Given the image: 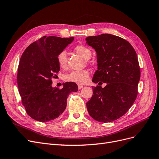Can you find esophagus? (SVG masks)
Returning <instances> with one entry per match:
<instances>
[{
	"label": "esophagus",
	"mask_w": 159,
	"mask_h": 159,
	"mask_svg": "<svg viewBox=\"0 0 159 159\" xmlns=\"http://www.w3.org/2000/svg\"><path fill=\"white\" fill-rule=\"evenodd\" d=\"M82 88H83V84H78V89H81Z\"/></svg>",
	"instance_id": "1"
}]
</instances>
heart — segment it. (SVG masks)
<instances>
[{
	"label": "heart",
	"instance_id": "b5f03b06",
	"mask_svg": "<svg viewBox=\"0 0 159 159\" xmlns=\"http://www.w3.org/2000/svg\"><path fill=\"white\" fill-rule=\"evenodd\" d=\"M74 50L83 58L88 60L92 56L91 50L86 46L79 44L74 47ZM57 62L61 68L66 69L67 67V56L66 50H61L56 57ZM89 71L86 69L81 70H74L65 75L64 79L68 82H73L79 84L86 83L89 79Z\"/></svg>",
	"mask_w": 159,
	"mask_h": 159
}]
</instances>
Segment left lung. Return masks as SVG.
Returning a JSON list of instances; mask_svg holds the SVG:
<instances>
[{
	"mask_svg": "<svg viewBox=\"0 0 159 159\" xmlns=\"http://www.w3.org/2000/svg\"><path fill=\"white\" fill-rule=\"evenodd\" d=\"M86 43L97 53L98 70L92 81L102 84L92 87L93 95L86 103L92 118L112 122L124 115L138 96L140 68L136 52L127 40L111 34L86 37Z\"/></svg>",
	"mask_w": 159,
	"mask_h": 159,
	"instance_id": "8db88e82",
	"label": "left lung"
}]
</instances>
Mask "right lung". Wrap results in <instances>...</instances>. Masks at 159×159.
I'll use <instances>...</instances> for the list:
<instances>
[{
	"label": "right lung",
	"mask_w": 159,
	"mask_h": 159,
	"mask_svg": "<svg viewBox=\"0 0 159 159\" xmlns=\"http://www.w3.org/2000/svg\"><path fill=\"white\" fill-rule=\"evenodd\" d=\"M67 39L44 36L29 45L20 58L17 82L26 113L40 122L54 120L66 108L67 98L77 92L75 83H66L62 89L52 87V79L60 71L57 54L72 43Z\"/></svg>",
	"instance_id": "obj_1"
}]
</instances>
